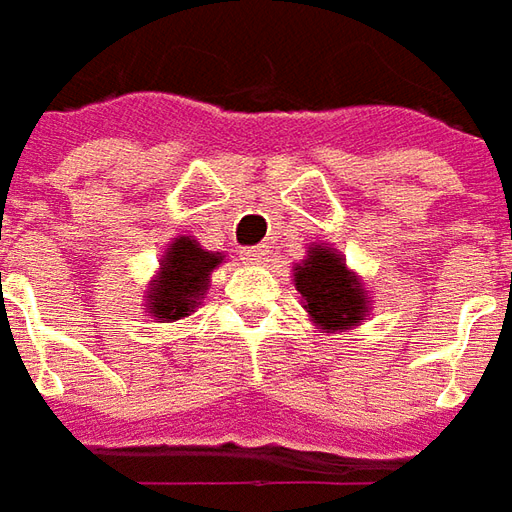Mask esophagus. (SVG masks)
I'll return each instance as SVG.
<instances>
[{
    "label": "esophagus",
    "mask_w": 512,
    "mask_h": 512,
    "mask_svg": "<svg viewBox=\"0 0 512 512\" xmlns=\"http://www.w3.org/2000/svg\"><path fill=\"white\" fill-rule=\"evenodd\" d=\"M242 259L248 264H264L267 262V248L264 245H253V248L242 250Z\"/></svg>",
    "instance_id": "obj_1"
}]
</instances>
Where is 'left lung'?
Here are the masks:
<instances>
[{
    "mask_svg": "<svg viewBox=\"0 0 512 512\" xmlns=\"http://www.w3.org/2000/svg\"><path fill=\"white\" fill-rule=\"evenodd\" d=\"M292 284L301 292L309 320L326 334L357 329L373 309L365 281L326 242L309 245L306 256L292 267Z\"/></svg>",
    "mask_w": 512,
    "mask_h": 512,
    "instance_id": "left-lung-1",
    "label": "left lung"
}]
</instances>
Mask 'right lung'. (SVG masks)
I'll return each mask as SVG.
<instances>
[{
  "instance_id": "right-lung-1",
  "label": "right lung",
  "mask_w": 512,
  "mask_h": 512,
  "mask_svg": "<svg viewBox=\"0 0 512 512\" xmlns=\"http://www.w3.org/2000/svg\"><path fill=\"white\" fill-rule=\"evenodd\" d=\"M225 262V253L206 250L195 236H175L164 248L150 287L144 290V312L158 323H175L192 315L211 287V273Z\"/></svg>"
}]
</instances>
